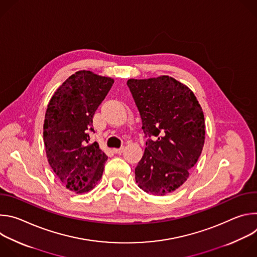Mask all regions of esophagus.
Wrapping results in <instances>:
<instances>
[{
  "label": "esophagus",
  "mask_w": 257,
  "mask_h": 257,
  "mask_svg": "<svg viewBox=\"0 0 257 257\" xmlns=\"http://www.w3.org/2000/svg\"><path fill=\"white\" fill-rule=\"evenodd\" d=\"M113 152L115 153V154H122L123 152H124V146H122V148H120V149H114L113 150Z\"/></svg>",
  "instance_id": "obj_1"
}]
</instances>
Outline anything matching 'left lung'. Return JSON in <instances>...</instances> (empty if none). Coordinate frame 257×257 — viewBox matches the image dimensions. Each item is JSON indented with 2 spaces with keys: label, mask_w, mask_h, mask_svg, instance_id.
Returning <instances> with one entry per match:
<instances>
[{
  "label": "left lung",
  "mask_w": 257,
  "mask_h": 257,
  "mask_svg": "<svg viewBox=\"0 0 257 257\" xmlns=\"http://www.w3.org/2000/svg\"><path fill=\"white\" fill-rule=\"evenodd\" d=\"M146 148L135 168L138 186L153 195H167L189 177L204 144L205 123L194 93L170 76L129 79Z\"/></svg>",
  "instance_id": "1"
}]
</instances>
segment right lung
<instances>
[{"label": "right lung", "instance_id": "obj_1", "mask_svg": "<svg viewBox=\"0 0 257 257\" xmlns=\"http://www.w3.org/2000/svg\"><path fill=\"white\" fill-rule=\"evenodd\" d=\"M114 79L78 71L52 96L45 116L44 142L48 162L67 189L85 193L100 180L107 157L89 131L98 105Z\"/></svg>", "mask_w": 257, "mask_h": 257}]
</instances>
